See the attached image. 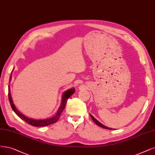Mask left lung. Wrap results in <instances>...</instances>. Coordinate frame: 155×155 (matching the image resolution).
I'll return each mask as SVG.
<instances>
[{
	"instance_id": "1",
	"label": "left lung",
	"mask_w": 155,
	"mask_h": 155,
	"mask_svg": "<svg viewBox=\"0 0 155 155\" xmlns=\"http://www.w3.org/2000/svg\"><path fill=\"white\" fill-rule=\"evenodd\" d=\"M89 115H90V116H91V117L92 118V119L93 120V121L95 123V124H96L97 125H98L99 127H101V128H105V129H107V130H113L112 128H108V127H105V125H104L103 124H101L100 122H99L98 120H97L96 119H95L92 115H91V114H89Z\"/></svg>"
}]
</instances>
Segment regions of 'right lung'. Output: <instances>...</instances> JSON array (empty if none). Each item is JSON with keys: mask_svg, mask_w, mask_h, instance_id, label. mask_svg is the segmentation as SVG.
<instances>
[{"mask_svg": "<svg viewBox=\"0 0 155 155\" xmlns=\"http://www.w3.org/2000/svg\"><path fill=\"white\" fill-rule=\"evenodd\" d=\"M11 78H12V76H10V79H9V82L11 80ZM8 96H9V103L10 105L11 106V108L13 110V111L15 112V114L18 116L20 118H21L22 120H24V121H25L26 123H27L28 124H29L32 126H34V127H45V126H48L50 125L51 124H53L56 123L58 119H59V117L61 116V113L62 112L63 110L64 109V108L66 107V102H67V100L70 98V97L75 92V89L74 88H71L68 89L67 91H66L65 92L63 93L62 96V100H61V105L59 106L58 110H57L55 115H54L52 117H51L50 118H47L46 119H32V118H29L27 116H25V115H24L22 113H21L17 108L16 107V106L15 105V104H13V101L12 100V98H11V94L10 93V86L9 85L8 86Z\"/></svg>", "mask_w": 155, "mask_h": 155, "instance_id": "add662e5", "label": "right lung"}]
</instances>
